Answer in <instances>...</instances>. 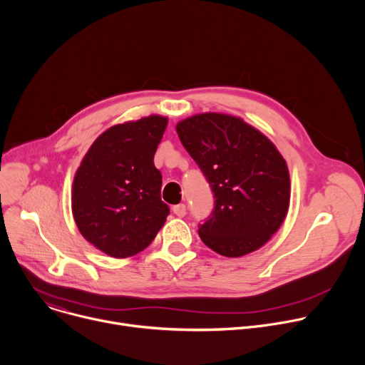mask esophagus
<instances>
[{"label": "esophagus", "mask_w": 365, "mask_h": 365, "mask_svg": "<svg viewBox=\"0 0 365 365\" xmlns=\"http://www.w3.org/2000/svg\"><path fill=\"white\" fill-rule=\"evenodd\" d=\"M172 211H173V214H175L176 217H180V218H183V217L186 215V206H185L183 203L175 205V206L172 207Z\"/></svg>", "instance_id": "34e87169"}]
</instances>
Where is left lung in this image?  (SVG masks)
<instances>
[{"instance_id":"1","label":"left lung","mask_w":365,"mask_h":365,"mask_svg":"<svg viewBox=\"0 0 365 365\" xmlns=\"http://www.w3.org/2000/svg\"><path fill=\"white\" fill-rule=\"evenodd\" d=\"M176 131L215 197L214 212L197 230L203 244L225 257L263 247L290 202L289 169L276 145L241 118L218 113L182 120Z\"/></svg>"}]
</instances>
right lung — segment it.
Instances as JSON below:
<instances>
[{
    "mask_svg": "<svg viewBox=\"0 0 365 365\" xmlns=\"http://www.w3.org/2000/svg\"><path fill=\"white\" fill-rule=\"evenodd\" d=\"M166 127V117L150 115L108 128L75 173L73 220L83 238L107 255H135L166 222L170 210L153 162Z\"/></svg>",
    "mask_w": 365,
    "mask_h": 365,
    "instance_id": "right-lung-1",
    "label": "right lung"
}]
</instances>
